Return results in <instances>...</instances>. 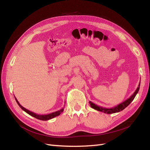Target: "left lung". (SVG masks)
<instances>
[{
	"mask_svg": "<svg viewBox=\"0 0 150 150\" xmlns=\"http://www.w3.org/2000/svg\"><path fill=\"white\" fill-rule=\"evenodd\" d=\"M139 86H140V83L139 84L138 87L137 88V90L135 91L134 93L132 95H131V96L128 99H127L126 100H125V101H123L122 103H120V104H118V105H117L113 108H103L101 106H98L97 104H95L94 103H92L91 101H89L90 106L92 108L94 109V110H96L99 111H101V112H103L104 113H106V114H112V113L120 112L121 111L123 110L124 109H125L131 102L133 101L134 98L136 96V95H137V93H138V91L139 89Z\"/></svg>",
	"mask_w": 150,
	"mask_h": 150,
	"instance_id": "8db88e82",
	"label": "left lung"
}]
</instances>
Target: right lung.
I'll return each mask as SVG.
<instances>
[{"label": "right lung", "mask_w": 150, "mask_h": 150, "mask_svg": "<svg viewBox=\"0 0 150 150\" xmlns=\"http://www.w3.org/2000/svg\"><path fill=\"white\" fill-rule=\"evenodd\" d=\"M15 98V99L16 101L17 102V103L18 104V105H19L20 106V108L22 109V110L24 111L25 112H26L28 114H29V115L33 116L34 117H35V118H37L38 120H42V121H47V120H51L52 118H54V117H56L59 115H60L61 114V112H63V111H64V106L62 108H61V110H58L57 111H55V112H53L52 113H50V114H47V115H38L36 114V113H34V112H32L28 110H27V109H25V108H24L22 106H21L20 103H19V101H17V99H16V98L14 96Z\"/></svg>", "instance_id": "obj_1"}]
</instances>
